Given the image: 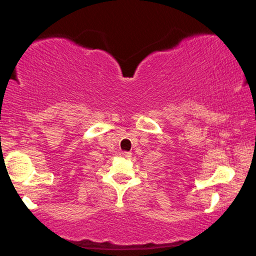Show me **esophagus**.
Masks as SVG:
<instances>
[{"instance_id": "1", "label": "esophagus", "mask_w": 256, "mask_h": 256, "mask_svg": "<svg viewBox=\"0 0 256 256\" xmlns=\"http://www.w3.org/2000/svg\"><path fill=\"white\" fill-rule=\"evenodd\" d=\"M120 157L122 158H125V159H130L132 157V154L131 152H128V151H122V152L120 154Z\"/></svg>"}]
</instances>
